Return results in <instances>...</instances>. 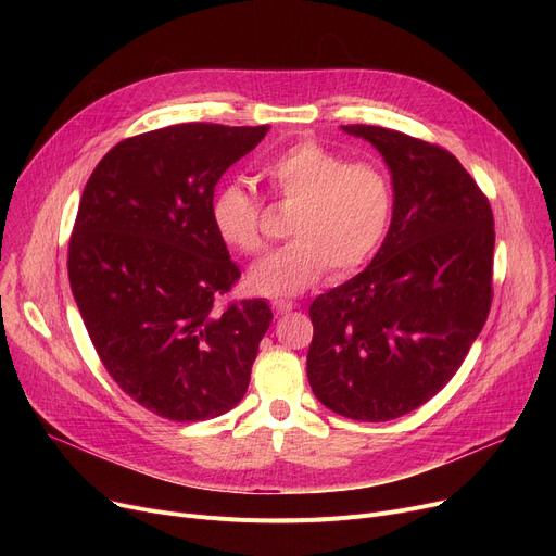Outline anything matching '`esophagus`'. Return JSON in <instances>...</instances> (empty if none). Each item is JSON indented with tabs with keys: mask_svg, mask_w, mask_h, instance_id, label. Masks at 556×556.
Masks as SVG:
<instances>
[{
	"mask_svg": "<svg viewBox=\"0 0 556 556\" xmlns=\"http://www.w3.org/2000/svg\"><path fill=\"white\" fill-rule=\"evenodd\" d=\"M293 308H295V304H293V302H283V300L273 302V311H275L277 315H286V313H290Z\"/></svg>",
	"mask_w": 556,
	"mask_h": 556,
	"instance_id": "1",
	"label": "esophagus"
}]
</instances>
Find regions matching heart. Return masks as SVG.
Segmentation results:
<instances>
[{
    "mask_svg": "<svg viewBox=\"0 0 556 556\" xmlns=\"http://www.w3.org/2000/svg\"><path fill=\"white\" fill-rule=\"evenodd\" d=\"M270 193L295 207L283 248L250 270L254 293L293 298L304 293L329 266L333 275L361 268L383 243L392 220V185L376 162H346L323 143L300 141L268 157L258 168ZM218 239L241 254L266 245L261 204L239 182H225L210 204Z\"/></svg>",
    "mask_w": 556,
    "mask_h": 556,
    "instance_id": "heart-1",
    "label": "heart"
}]
</instances>
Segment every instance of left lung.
<instances>
[{
    "label": "left lung",
    "mask_w": 556,
    "mask_h": 556,
    "mask_svg": "<svg viewBox=\"0 0 556 556\" xmlns=\"http://www.w3.org/2000/svg\"><path fill=\"white\" fill-rule=\"evenodd\" d=\"M383 155L392 223L369 266L311 304L306 374L329 410L390 421L440 392L491 308L493 214L446 149L381 126H342Z\"/></svg>",
    "instance_id": "8db88e82"
}]
</instances>
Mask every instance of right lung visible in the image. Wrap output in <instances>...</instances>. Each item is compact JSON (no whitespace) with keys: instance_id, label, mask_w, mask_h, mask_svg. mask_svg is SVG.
<instances>
[{"instance_id":"right-lung-1","label":"right lung","mask_w":556,"mask_h":556,"mask_svg":"<svg viewBox=\"0 0 556 556\" xmlns=\"http://www.w3.org/2000/svg\"><path fill=\"white\" fill-rule=\"evenodd\" d=\"M268 126L175 124L119 141L87 180L70 239V283L97 354L132 401L204 421L250 386L273 311L218 304L241 270L212 225L220 175Z\"/></svg>"}]
</instances>
